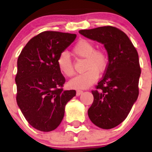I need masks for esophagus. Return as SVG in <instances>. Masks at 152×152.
<instances>
[{"label":"esophagus","mask_w":152,"mask_h":152,"mask_svg":"<svg viewBox=\"0 0 152 152\" xmlns=\"http://www.w3.org/2000/svg\"><path fill=\"white\" fill-rule=\"evenodd\" d=\"M82 93H83V91L77 90L76 91V96H80Z\"/></svg>","instance_id":"1"}]
</instances>
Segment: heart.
Listing matches in <instances>:
<instances>
[{"instance_id": "1", "label": "heart", "mask_w": 152, "mask_h": 152, "mask_svg": "<svg viewBox=\"0 0 152 152\" xmlns=\"http://www.w3.org/2000/svg\"><path fill=\"white\" fill-rule=\"evenodd\" d=\"M73 53L81 58H86V72L78 74L69 81V86L76 89L86 88L96 81L98 73L106 69L108 57L103 50H95V46L90 41L81 39L73 48ZM58 69L63 74L71 76L74 74V68L69 55L66 52L60 54L57 60Z\"/></svg>"}]
</instances>
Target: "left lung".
<instances>
[{"label":"left lung","instance_id":"1","mask_svg":"<svg viewBox=\"0 0 152 152\" xmlns=\"http://www.w3.org/2000/svg\"><path fill=\"white\" fill-rule=\"evenodd\" d=\"M80 34L102 43L109 63L104 77L92 91L94 102L88 110L92 123L110 129L123 122L139 96L141 75L139 55L123 31L113 26L81 30Z\"/></svg>","mask_w":152,"mask_h":152}]
</instances>
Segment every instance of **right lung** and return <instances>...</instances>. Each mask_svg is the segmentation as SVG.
Wrapping results in <instances>:
<instances>
[{
	"label": "right lung",
	"instance_id": "obj_1",
	"mask_svg": "<svg viewBox=\"0 0 152 152\" xmlns=\"http://www.w3.org/2000/svg\"><path fill=\"white\" fill-rule=\"evenodd\" d=\"M76 38V34L44 31L31 38L18 56L17 104L37 130L56 129L64 118L66 104L76 96L75 90L62 88L65 78L57 64L60 54Z\"/></svg>",
	"mask_w": 152,
	"mask_h": 152
}]
</instances>
